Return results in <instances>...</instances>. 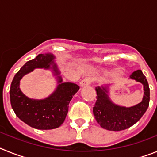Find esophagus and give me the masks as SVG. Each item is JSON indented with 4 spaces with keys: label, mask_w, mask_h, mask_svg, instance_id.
<instances>
[{
    "label": "esophagus",
    "mask_w": 157,
    "mask_h": 157,
    "mask_svg": "<svg viewBox=\"0 0 157 157\" xmlns=\"http://www.w3.org/2000/svg\"><path fill=\"white\" fill-rule=\"evenodd\" d=\"M91 82H92V78H91V77L87 76V77H86L85 78H83V79L82 80L81 82H80V86H81L82 87L87 86L90 85Z\"/></svg>",
    "instance_id": "34e87169"
}]
</instances>
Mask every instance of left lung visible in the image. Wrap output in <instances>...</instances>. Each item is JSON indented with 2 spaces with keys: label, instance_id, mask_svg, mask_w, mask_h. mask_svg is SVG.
Instances as JSON below:
<instances>
[{
  "label": "left lung",
  "instance_id": "8db88e82",
  "mask_svg": "<svg viewBox=\"0 0 157 157\" xmlns=\"http://www.w3.org/2000/svg\"><path fill=\"white\" fill-rule=\"evenodd\" d=\"M129 78L143 85L142 101L134 106H120L113 103L109 98V86L96 87L97 101L93 112L96 120L102 128L112 131L126 130L135 124L146 112L150 99V91L146 78L141 70H137L130 75Z\"/></svg>",
  "mask_w": 157,
  "mask_h": 157
}]
</instances>
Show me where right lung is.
<instances>
[{"mask_svg": "<svg viewBox=\"0 0 157 157\" xmlns=\"http://www.w3.org/2000/svg\"><path fill=\"white\" fill-rule=\"evenodd\" d=\"M36 68L52 70L58 81L56 90L44 99L29 98L19 88L21 78ZM59 75L55 58L49 53L39 54L22 67L14 76L10 87L11 105L19 119L38 130H51L61 125L68 112L71 100L78 91L79 86L75 83L63 82Z\"/></svg>", "mask_w": 157, "mask_h": 157, "instance_id": "obj_1", "label": "right lung"}]
</instances>
